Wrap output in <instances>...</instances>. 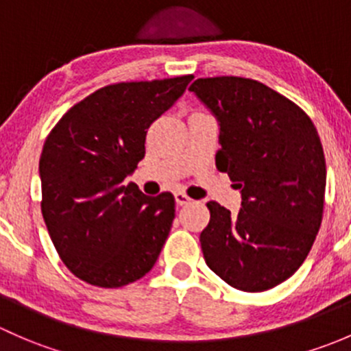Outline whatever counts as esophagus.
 <instances>
[{
	"label": "esophagus",
	"instance_id": "esophagus-1",
	"mask_svg": "<svg viewBox=\"0 0 351 351\" xmlns=\"http://www.w3.org/2000/svg\"><path fill=\"white\" fill-rule=\"evenodd\" d=\"M174 197H176V202H177V204H179V206L189 204V202L193 201L189 196H187L186 193H180V191H177V193L174 194Z\"/></svg>",
	"mask_w": 351,
	"mask_h": 351
}]
</instances>
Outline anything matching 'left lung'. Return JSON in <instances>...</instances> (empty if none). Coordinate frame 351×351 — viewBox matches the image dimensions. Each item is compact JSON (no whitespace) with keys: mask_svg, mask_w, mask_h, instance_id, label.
<instances>
[{"mask_svg":"<svg viewBox=\"0 0 351 351\" xmlns=\"http://www.w3.org/2000/svg\"><path fill=\"white\" fill-rule=\"evenodd\" d=\"M193 91L219 123L216 167L241 193L237 216L209 201L199 241L206 263L231 287L272 289L308 256L319 231L326 162L311 118L254 79H196Z\"/></svg>","mask_w":351,"mask_h":351,"instance_id":"1","label":"left lung"}]
</instances>
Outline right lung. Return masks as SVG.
I'll return each mask as SVG.
<instances>
[{"mask_svg":"<svg viewBox=\"0 0 351 351\" xmlns=\"http://www.w3.org/2000/svg\"><path fill=\"white\" fill-rule=\"evenodd\" d=\"M193 77L104 86L47 136L38 165L42 215L60 260L84 282L121 287L157 262L174 221V196H145L125 179L145 155L147 130Z\"/></svg>","mask_w":351,"mask_h":351,"instance_id":"right-lung-1","label":"right lung"}]
</instances>
